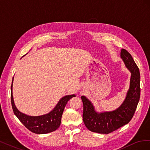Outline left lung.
Returning <instances> with one entry per match:
<instances>
[{
  "label": "left lung",
  "instance_id": "1",
  "mask_svg": "<svg viewBox=\"0 0 150 150\" xmlns=\"http://www.w3.org/2000/svg\"><path fill=\"white\" fill-rule=\"evenodd\" d=\"M121 57L126 67L131 71L129 89L125 100L117 110L111 112L98 113L88 99L81 96L83 103V119L89 130L93 132L109 134L124 126L132 119L140 98V74L131 54L126 49H121Z\"/></svg>",
  "mask_w": 150,
  "mask_h": 150
}]
</instances>
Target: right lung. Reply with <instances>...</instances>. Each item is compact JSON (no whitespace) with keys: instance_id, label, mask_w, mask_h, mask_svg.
<instances>
[{"instance_id":"add662e5","label":"right lung","mask_w":150,"mask_h":150,"mask_svg":"<svg viewBox=\"0 0 150 150\" xmlns=\"http://www.w3.org/2000/svg\"><path fill=\"white\" fill-rule=\"evenodd\" d=\"M11 89V104L13 113L25 128L36 134H46L56 130L61 125L63 111L67 103L70 99L76 96L74 94H72L62 98L54 110L47 115L39 116H30L21 112L16 108L12 96V83Z\"/></svg>"}]
</instances>
